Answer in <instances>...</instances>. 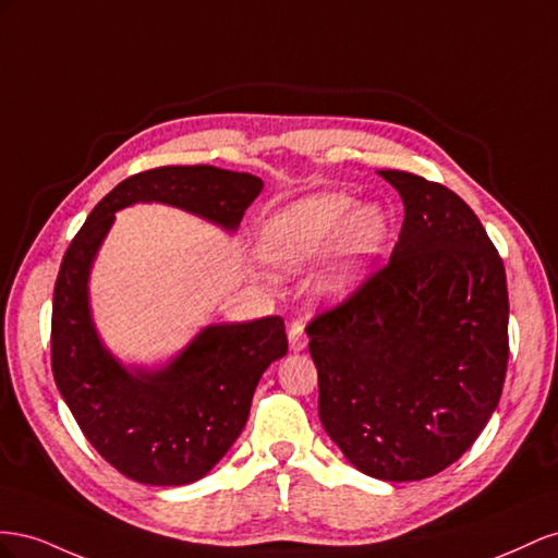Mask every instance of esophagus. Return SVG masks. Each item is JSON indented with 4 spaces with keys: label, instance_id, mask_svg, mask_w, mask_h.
<instances>
[{
    "label": "esophagus",
    "instance_id": "1",
    "mask_svg": "<svg viewBox=\"0 0 558 558\" xmlns=\"http://www.w3.org/2000/svg\"><path fill=\"white\" fill-rule=\"evenodd\" d=\"M288 339H290V348L294 350V353H299V350H304V348L308 345V333H306V329H304V323L294 320V323L290 325Z\"/></svg>",
    "mask_w": 558,
    "mask_h": 558
}]
</instances>
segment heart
Instances as JSON below:
<instances>
[{
  "label": "heart",
  "instance_id": "obj_1",
  "mask_svg": "<svg viewBox=\"0 0 558 558\" xmlns=\"http://www.w3.org/2000/svg\"><path fill=\"white\" fill-rule=\"evenodd\" d=\"M388 213L376 203L355 208L343 191L313 194L284 205L262 229V254L278 270H299L333 245V259L323 276L325 294L355 288L364 268L386 245Z\"/></svg>",
  "mask_w": 558,
  "mask_h": 558
}]
</instances>
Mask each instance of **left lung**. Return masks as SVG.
I'll use <instances>...</instances> for the list:
<instances>
[{
  "label": "left lung",
  "instance_id": "1",
  "mask_svg": "<svg viewBox=\"0 0 558 558\" xmlns=\"http://www.w3.org/2000/svg\"><path fill=\"white\" fill-rule=\"evenodd\" d=\"M378 174L404 203L400 241L306 333L325 433L374 480L416 482L456 463L500 402L507 278L451 189L404 170Z\"/></svg>",
  "mask_w": 558,
  "mask_h": 558
}]
</instances>
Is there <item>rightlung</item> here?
Wrapping results in <instances>:
<instances>
[{"mask_svg":"<svg viewBox=\"0 0 558 558\" xmlns=\"http://www.w3.org/2000/svg\"><path fill=\"white\" fill-rule=\"evenodd\" d=\"M264 182L215 166L137 172L95 205L62 257L51 317L56 386L82 433L111 468L149 486L208 474L243 433L252 395L288 353L282 317L210 325L161 369H129L102 345L88 306V276L114 213L166 203L235 231Z\"/></svg>","mask_w":558,"mask_h":558,"instance_id":"1","label":"right lung"}]
</instances>
